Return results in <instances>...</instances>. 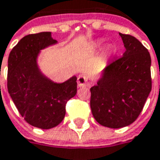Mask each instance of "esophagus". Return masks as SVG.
Here are the masks:
<instances>
[{
	"label": "esophagus",
	"instance_id": "esophagus-1",
	"mask_svg": "<svg viewBox=\"0 0 160 160\" xmlns=\"http://www.w3.org/2000/svg\"><path fill=\"white\" fill-rule=\"evenodd\" d=\"M92 78L89 75H86V74H81L78 77V85L80 87H88V86H91L92 83Z\"/></svg>",
	"mask_w": 160,
	"mask_h": 160
}]
</instances>
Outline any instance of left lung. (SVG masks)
I'll use <instances>...</instances> for the list:
<instances>
[{
	"instance_id": "left-lung-1",
	"label": "left lung",
	"mask_w": 160,
	"mask_h": 160,
	"mask_svg": "<svg viewBox=\"0 0 160 160\" xmlns=\"http://www.w3.org/2000/svg\"><path fill=\"white\" fill-rule=\"evenodd\" d=\"M125 52L103 70L102 79L91 88V109L103 126L121 128L134 123L151 92V58L136 37L119 34Z\"/></svg>"
}]
</instances>
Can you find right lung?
Returning a JSON list of instances; mask_svg holds the SVG:
<instances>
[{"label": "right lung", "instance_id": "right-lung-1", "mask_svg": "<svg viewBox=\"0 0 160 160\" xmlns=\"http://www.w3.org/2000/svg\"><path fill=\"white\" fill-rule=\"evenodd\" d=\"M57 43L50 32L22 37L8 58V92L23 119L33 126L50 129L62 122L67 102L77 93V78L55 83L41 74L39 51Z\"/></svg>", "mask_w": 160, "mask_h": 160}]
</instances>
